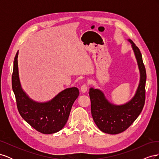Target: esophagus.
<instances>
[{"mask_svg": "<svg viewBox=\"0 0 159 159\" xmlns=\"http://www.w3.org/2000/svg\"><path fill=\"white\" fill-rule=\"evenodd\" d=\"M87 90H88V85H87V84H83L81 86V92L85 93L86 91H87Z\"/></svg>", "mask_w": 159, "mask_h": 159, "instance_id": "esophagus-1", "label": "esophagus"}]
</instances>
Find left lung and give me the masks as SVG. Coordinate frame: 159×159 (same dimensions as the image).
Listing matches in <instances>:
<instances>
[{
    "instance_id": "left-lung-1",
    "label": "left lung",
    "mask_w": 159,
    "mask_h": 159,
    "mask_svg": "<svg viewBox=\"0 0 159 159\" xmlns=\"http://www.w3.org/2000/svg\"><path fill=\"white\" fill-rule=\"evenodd\" d=\"M134 56L140 71V81L134 97L123 105L111 103L104 93L98 89H89L91 111L96 125L101 131L108 134L122 133L131 125L141 113L145 102V84L147 74L141 53L131 40Z\"/></svg>"
}]
</instances>
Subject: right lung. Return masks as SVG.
I'll return each instance as SVG.
<instances>
[{"label": "right lung", "mask_w": 159, "mask_h": 159, "mask_svg": "<svg viewBox=\"0 0 159 159\" xmlns=\"http://www.w3.org/2000/svg\"><path fill=\"white\" fill-rule=\"evenodd\" d=\"M18 51L14 57L12 87L21 117L38 132L52 134L66 124L72 105L80 94L77 88H67L49 102L39 103L28 97L21 87L18 67Z\"/></svg>", "instance_id": "1"}]
</instances>
